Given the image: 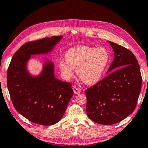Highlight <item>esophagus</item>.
Segmentation results:
<instances>
[{
    "mask_svg": "<svg viewBox=\"0 0 148 148\" xmlns=\"http://www.w3.org/2000/svg\"><path fill=\"white\" fill-rule=\"evenodd\" d=\"M73 91H74V93H75V94H79V93H80V92H81V90L79 89V88H77L75 87H73Z\"/></svg>",
    "mask_w": 148,
    "mask_h": 148,
    "instance_id": "34e87169",
    "label": "esophagus"
}]
</instances>
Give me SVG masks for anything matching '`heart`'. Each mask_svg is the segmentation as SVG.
Segmentation results:
<instances>
[{"label":"heart","instance_id":"1","mask_svg":"<svg viewBox=\"0 0 148 148\" xmlns=\"http://www.w3.org/2000/svg\"><path fill=\"white\" fill-rule=\"evenodd\" d=\"M66 60H61L59 63L65 79L74 76L77 69L78 76L87 85H93L103 77L110 61L109 52L103 47H93L78 45L66 52Z\"/></svg>","mask_w":148,"mask_h":148}]
</instances>
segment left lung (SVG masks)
Masks as SVG:
<instances>
[{
  "label": "left lung",
  "mask_w": 148,
  "mask_h": 148,
  "mask_svg": "<svg viewBox=\"0 0 148 148\" xmlns=\"http://www.w3.org/2000/svg\"><path fill=\"white\" fill-rule=\"evenodd\" d=\"M114 60L106 77L85 91L88 118L97 123L112 125L132 113L142 85L140 67L129 49L108 41Z\"/></svg>",
  "instance_id": "1"
}]
</instances>
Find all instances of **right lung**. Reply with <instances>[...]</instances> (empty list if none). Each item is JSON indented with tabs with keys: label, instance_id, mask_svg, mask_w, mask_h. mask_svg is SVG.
Instances as JSON below:
<instances>
[{
	"label": "right lung",
	"instance_id": "obj_1",
	"mask_svg": "<svg viewBox=\"0 0 148 148\" xmlns=\"http://www.w3.org/2000/svg\"><path fill=\"white\" fill-rule=\"evenodd\" d=\"M63 36H54L23 45L13 56L8 70V90L18 112L33 123L52 125L63 117L73 95L71 84L55 77L54 62L44 59L40 73L28 68L35 56H48Z\"/></svg>",
	"mask_w": 148,
	"mask_h": 148
}]
</instances>
